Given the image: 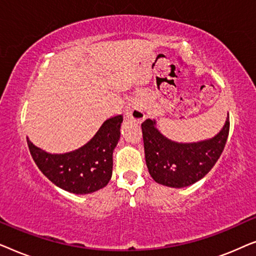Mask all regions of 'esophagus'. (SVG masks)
<instances>
[{"mask_svg":"<svg viewBox=\"0 0 256 256\" xmlns=\"http://www.w3.org/2000/svg\"><path fill=\"white\" fill-rule=\"evenodd\" d=\"M124 115L128 120H130L135 124H142V121L146 118V114L143 112L142 104L138 101H130L124 108Z\"/></svg>","mask_w":256,"mask_h":256,"instance_id":"1","label":"esophagus"}]
</instances>
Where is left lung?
I'll use <instances>...</instances> for the list:
<instances>
[{
  "instance_id": "obj_1",
  "label": "left lung",
  "mask_w": 256,
  "mask_h": 256,
  "mask_svg": "<svg viewBox=\"0 0 256 256\" xmlns=\"http://www.w3.org/2000/svg\"><path fill=\"white\" fill-rule=\"evenodd\" d=\"M141 126L150 176L156 183L180 188L202 180L214 166L228 138L230 118L214 138L194 143L171 141L156 128L155 120L148 118Z\"/></svg>"
}]
</instances>
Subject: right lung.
<instances>
[{
    "label": "right lung",
    "mask_w": 256,
    "mask_h": 256,
    "mask_svg": "<svg viewBox=\"0 0 256 256\" xmlns=\"http://www.w3.org/2000/svg\"><path fill=\"white\" fill-rule=\"evenodd\" d=\"M122 115L110 118L82 148L50 154L26 138L31 156L45 177L62 190L87 194L106 186L113 171V152L120 140Z\"/></svg>",
    "instance_id": "right-lung-1"
}]
</instances>
